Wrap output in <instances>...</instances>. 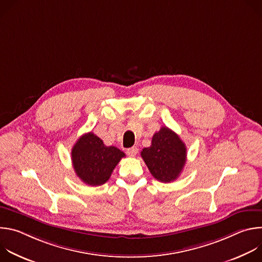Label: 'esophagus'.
I'll list each match as a JSON object with an SVG mask.
<instances>
[{
  "mask_svg": "<svg viewBox=\"0 0 262 262\" xmlns=\"http://www.w3.org/2000/svg\"><path fill=\"white\" fill-rule=\"evenodd\" d=\"M126 154L129 157H135L138 154V148L137 147H130V148L126 149Z\"/></svg>",
  "mask_w": 262,
  "mask_h": 262,
  "instance_id": "1",
  "label": "esophagus"
}]
</instances>
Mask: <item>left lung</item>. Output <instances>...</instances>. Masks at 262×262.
I'll list each match as a JSON object with an SVG mask.
<instances>
[{
  "mask_svg": "<svg viewBox=\"0 0 262 262\" xmlns=\"http://www.w3.org/2000/svg\"><path fill=\"white\" fill-rule=\"evenodd\" d=\"M141 157L156 179L171 182L182 172L186 162V147L177 134L163 126L154 135L151 145L143 148Z\"/></svg>",
  "mask_w": 262,
  "mask_h": 262,
  "instance_id": "left-lung-1",
  "label": "left lung"
}]
</instances>
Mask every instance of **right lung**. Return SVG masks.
I'll return each mask as SVG.
<instances>
[{"label": "right lung", "instance_id": "obj_1", "mask_svg": "<svg viewBox=\"0 0 262 262\" xmlns=\"http://www.w3.org/2000/svg\"><path fill=\"white\" fill-rule=\"evenodd\" d=\"M125 155L115 146H105L93 133L83 135L71 150L73 169L88 185L105 183L112 172Z\"/></svg>", "mask_w": 262, "mask_h": 262}]
</instances>
